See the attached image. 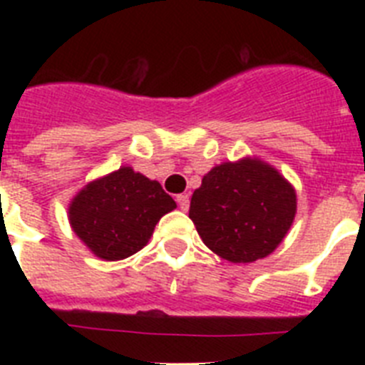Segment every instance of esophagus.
<instances>
[{
	"mask_svg": "<svg viewBox=\"0 0 365 365\" xmlns=\"http://www.w3.org/2000/svg\"><path fill=\"white\" fill-rule=\"evenodd\" d=\"M177 205H179V208L182 212H188V208H190V197H188V195H185V193H182V195H177Z\"/></svg>",
	"mask_w": 365,
	"mask_h": 365,
	"instance_id": "obj_1",
	"label": "esophagus"
}]
</instances>
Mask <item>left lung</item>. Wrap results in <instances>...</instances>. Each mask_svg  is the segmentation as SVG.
Returning <instances> with one entry per match:
<instances>
[{
  "instance_id": "8db88e82",
  "label": "left lung",
  "mask_w": 365,
  "mask_h": 365,
  "mask_svg": "<svg viewBox=\"0 0 365 365\" xmlns=\"http://www.w3.org/2000/svg\"><path fill=\"white\" fill-rule=\"evenodd\" d=\"M296 215V192L259 159L222 163L202 177L190 201V219L212 252L252 263L276 250Z\"/></svg>"
}]
</instances>
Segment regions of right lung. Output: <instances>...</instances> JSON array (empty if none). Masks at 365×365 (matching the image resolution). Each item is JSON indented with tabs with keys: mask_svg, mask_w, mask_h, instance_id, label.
<instances>
[{
	"mask_svg": "<svg viewBox=\"0 0 365 365\" xmlns=\"http://www.w3.org/2000/svg\"><path fill=\"white\" fill-rule=\"evenodd\" d=\"M175 206L157 180L122 166L76 193L69 222L95 256L117 261L146 247L155 225Z\"/></svg>",
	"mask_w": 365,
	"mask_h": 365,
	"instance_id": "1",
	"label": "right lung"
}]
</instances>
